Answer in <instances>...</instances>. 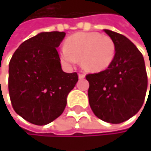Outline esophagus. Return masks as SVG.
Returning a JSON list of instances; mask_svg holds the SVG:
<instances>
[{
  "label": "esophagus",
  "instance_id": "1",
  "mask_svg": "<svg viewBox=\"0 0 151 151\" xmlns=\"http://www.w3.org/2000/svg\"><path fill=\"white\" fill-rule=\"evenodd\" d=\"M84 78H85V74L82 72H80L79 73V79H84Z\"/></svg>",
  "mask_w": 151,
  "mask_h": 151
}]
</instances>
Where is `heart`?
<instances>
[{"mask_svg": "<svg viewBox=\"0 0 151 151\" xmlns=\"http://www.w3.org/2000/svg\"><path fill=\"white\" fill-rule=\"evenodd\" d=\"M115 51V43L109 36L98 32H79L66 40L65 48L60 51V58L67 66L75 64L81 59L84 70L99 72L111 64Z\"/></svg>", "mask_w": 151, "mask_h": 151, "instance_id": "obj_1", "label": "heart"}]
</instances>
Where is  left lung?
Returning <instances> with one entry per match:
<instances>
[{
    "label": "left lung",
    "instance_id": "1",
    "mask_svg": "<svg viewBox=\"0 0 151 151\" xmlns=\"http://www.w3.org/2000/svg\"><path fill=\"white\" fill-rule=\"evenodd\" d=\"M104 32L115 43V57L105 70L86 75L90 83L89 102L99 119L118 124L134 116L142 107L148 76L138 48L122 34Z\"/></svg>",
    "mask_w": 151,
    "mask_h": 151
}]
</instances>
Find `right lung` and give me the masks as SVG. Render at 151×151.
<instances>
[{
    "label": "right lung",
    "mask_w": 151,
    "mask_h": 151,
    "mask_svg": "<svg viewBox=\"0 0 151 151\" xmlns=\"http://www.w3.org/2000/svg\"><path fill=\"white\" fill-rule=\"evenodd\" d=\"M65 35L40 32L22 42L10 60L8 89L12 108L32 124L46 125L60 117L79 80L77 72L61 70L57 47Z\"/></svg>",
    "instance_id": "add662e5"
}]
</instances>
